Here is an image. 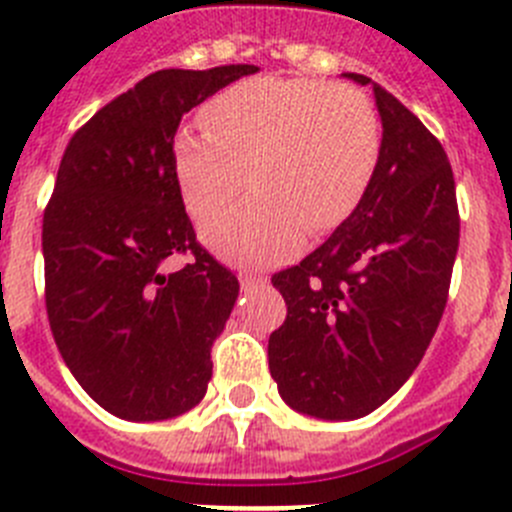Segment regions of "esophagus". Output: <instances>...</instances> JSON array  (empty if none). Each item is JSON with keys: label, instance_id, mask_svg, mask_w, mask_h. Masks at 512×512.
I'll return each mask as SVG.
<instances>
[{"label": "esophagus", "instance_id": "obj_1", "mask_svg": "<svg viewBox=\"0 0 512 512\" xmlns=\"http://www.w3.org/2000/svg\"><path fill=\"white\" fill-rule=\"evenodd\" d=\"M240 285H242V290H255V288H260V285H265V278H260V275H252V272H240Z\"/></svg>", "mask_w": 512, "mask_h": 512}]
</instances>
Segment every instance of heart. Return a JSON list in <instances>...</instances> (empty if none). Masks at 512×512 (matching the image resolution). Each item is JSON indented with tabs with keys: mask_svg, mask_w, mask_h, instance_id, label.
I'll return each instance as SVG.
<instances>
[{
	"mask_svg": "<svg viewBox=\"0 0 512 512\" xmlns=\"http://www.w3.org/2000/svg\"><path fill=\"white\" fill-rule=\"evenodd\" d=\"M202 123L174 136L176 184L186 209L204 217L251 169L256 194L202 222L207 245L240 265L288 260L305 232L341 227L379 169V116L351 85L257 75L214 95Z\"/></svg>",
	"mask_w": 512,
	"mask_h": 512,
	"instance_id": "b5f03b06",
	"label": "heart"
}]
</instances>
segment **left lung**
Instances as JSON below:
<instances>
[{
  "instance_id": "left-lung-1",
  "label": "left lung",
  "mask_w": 512,
  "mask_h": 512,
  "mask_svg": "<svg viewBox=\"0 0 512 512\" xmlns=\"http://www.w3.org/2000/svg\"><path fill=\"white\" fill-rule=\"evenodd\" d=\"M374 85L381 159L356 212L298 265L272 275L288 315L267 343L280 396L318 419H358L401 389L442 321L460 245L442 143Z\"/></svg>"
}]
</instances>
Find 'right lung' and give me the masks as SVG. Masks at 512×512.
Segmentation results:
<instances>
[{
	"label": "right lung",
	"instance_id": "obj_1",
	"mask_svg": "<svg viewBox=\"0 0 512 512\" xmlns=\"http://www.w3.org/2000/svg\"><path fill=\"white\" fill-rule=\"evenodd\" d=\"M255 65L159 70L70 138L42 217L45 308L60 356L105 412L197 407L240 283L197 240L174 176L181 116ZM174 254L189 256L171 271Z\"/></svg>",
	"mask_w": 512,
	"mask_h": 512
}]
</instances>
